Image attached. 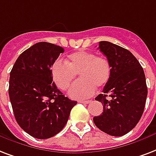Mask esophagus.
Listing matches in <instances>:
<instances>
[{"label": "esophagus", "mask_w": 156, "mask_h": 156, "mask_svg": "<svg viewBox=\"0 0 156 156\" xmlns=\"http://www.w3.org/2000/svg\"><path fill=\"white\" fill-rule=\"evenodd\" d=\"M78 102L79 103H83V104H88V103H90L91 102V101H78Z\"/></svg>", "instance_id": "esophagus-1"}]
</instances>
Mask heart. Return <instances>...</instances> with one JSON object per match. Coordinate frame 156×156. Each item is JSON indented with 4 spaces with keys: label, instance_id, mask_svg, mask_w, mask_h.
I'll return each instance as SVG.
<instances>
[{
    "label": "heart",
    "instance_id": "1",
    "mask_svg": "<svg viewBox=\"0 0 156 156\" xmlns=\"http://www.w3.org/2000/svg\"><path fill=\"white\" fill-rule=\"evenodd\" d=\"M77 73L80 79L71 86L69 95L73 99L87 98L97 87L102 88L110 82L111 65L105 57L81 51L69 55L65 64L55 61L51 67L52 80L58 88L64 91L69 87Z\"/></svg>",
    "mask_w": 156,
    "mask_h": 156
}]
</instances>
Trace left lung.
<instances>
[{
  "label": "left lung",
  "mask_w": 156,
  "mask_h": 156,
  "mask_svg": "<svg viewBox=\"0 0 156 156\" xmlns=\"http://www.w3.org/2000/svg\"><path fill=\"white\" fill-rule=\"evenodd\" d=\"M98 49L110 61L111 77L103 93L95 98L103 105V112L93 118L94 123L110 136H123L137 124L144 111L147 97L144 70L136 57L121 46L102 41ZM108 94L110 99L106 98Z\"/></svg>",
  "instance_id": "8db88e82"
}]
</instances>
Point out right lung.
Masks as SVG:
<instances>
[{
	"label": "right lung",
	"mask_w": 156,
	"mask_h": 156,
	"mask_svg": "<svg viewBox=\"0 0 156 156\" xmlns=\"http://www.w3.org/2000/svg\"><path fill=\"white\" fill-rule=\"evenodd\" d=\"M64 51L49 42L34 44L18 57L9 73V97L15 119L37 139L59 133L77 105L52 82L51 67Z\"/></svg>",
	"instance_id": "obj_1"
}]
</instances>
